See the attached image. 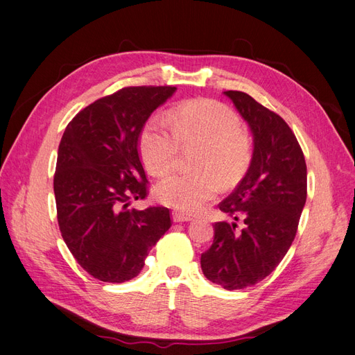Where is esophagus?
<instances>
[{
	"label": "esophagus",
	"mask_w": 355,
	"mask_h": 355,
	"mask_svg": "<svg viewBox=\"0 0 355 355\" xmlns=\"http://www.w3.org/2000/svg\"><path fill=\"white\" fill-rule=\"evenodd\" d=\"M171 219H173V222H189V220H192L189 214H185V213H182L179 210H173V213H171Z\"/></svg>",
	"instance_id": "esophagus-1"
}]
</instances>
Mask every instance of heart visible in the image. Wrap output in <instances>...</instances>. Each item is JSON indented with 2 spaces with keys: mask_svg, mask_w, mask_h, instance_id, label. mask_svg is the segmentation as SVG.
I'll return each mask as SVG.
<instances>
[{
  "mask_svg": "<svg viewBox=\"0 0 355 355\" xmlns=\"http://www.w3.org/2000/svg\"><path fill=\"white\" fill-rule=\"evenodd\" d=\"M166 120L153 115L145 123L139 148L144 164L153 175H164L173 167L180 145H200L197 173H171L154 188L163 204L196 213L218 194L220 182L232 185L250 164V142L241 133L239 115L220 102L200 99L179 106Z\"/></svg>",
  "mask_w": 355,
  "mask_h": 355,
  "instance_id": "b5f03b06",
  "label": "heart"
}]
</instances>
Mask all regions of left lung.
<instances>
[{"label": "left lung", "instance_id": "1", "mask_svg": "<svg viewBox=\"0 0 355 355\" xmlns=\"http://www.w3.org/2000/svg\"><path fill=\"white\" fill-rule=\"evenodd\" d=\"M223 94L249 125L253 154L237 188L219 204L235 222L213 225V244L201 254V270L211 283L239 290L270 275L292 245L306 201V164L296 136L280 115L247 93Z\"/></svg>", "mask_w": 355, "mask_h": 355}]
</instances>
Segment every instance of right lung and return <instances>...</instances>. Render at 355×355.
Here are the masks:
<instances>
[{"mask_svg": "<svg viewBox=\"0 0 355 355\" xmlns=\"http://www.w3.org/2000/svg\"><path fill=\"white\" fill-rule=\"evenodd\" d=\"M176 87H125L89 105L65 128L55 197L63 241L90 275L124 283L171 227L167 207L128 209L146 197L139 136Z\"/></svg>", "mask_w": 355, "mask_h": 355, "instance_id": "1", "label": "right lung"}]
</instances>
